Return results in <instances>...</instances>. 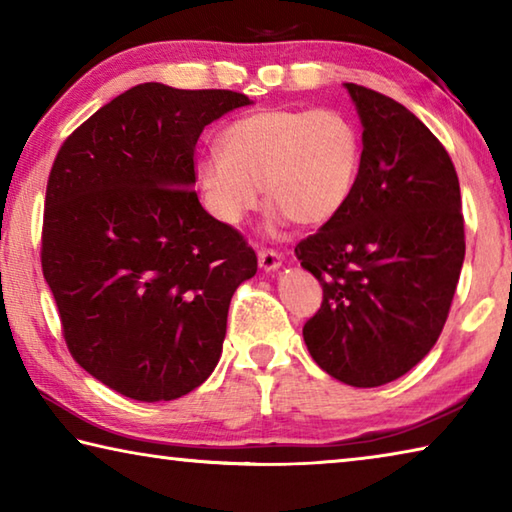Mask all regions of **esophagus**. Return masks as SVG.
Listing matches in <instances>:
<instances>
[{
  "label": "esophagus",
  "mask_w": 512,
  "mask_h": 512,
  "mask_svg": "<svg viewBox=\"0 0 512 512\" xmlns=\"http://www.w3.org/2000/svg\"><path fill=\"white\" fill-rule=\"evenodd\" d=\"M257 257H259V266H262L264 271H275L277 266H282V259H284V255L277 253L273 248H262L257 253Z\"/></svg>",
  "instance_id": "34e87169"
}]
</instances>
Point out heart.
<instances>
[{"label":"heart","instance_id":"heart-1","mask_svg":"<svg viewBox=\"0 0 512 512\" xmlns=\"http://www.w3.org/2000/svg\"><path fill=\"white\" fill-rule=\"evenodd\" d=\"M221 151L196 164L205 210L225 225H239L259 196L277 221L323 225L332 221L359 183L361 131L334 108H266L230 121Z\"/></svg>","mask_w":512,"mask_h":512}]
</instances>
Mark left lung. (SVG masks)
Listing matches in <instances>:
<instances>
[{"label":"left lung","mask_w":512,"mask_h":512,"mask_svg":"<svg viewBox=\"0 0 512 512\" xmlns=\"http://www.w3.org/2000/svg\"><path fill=\"white\" fill-rule=\"evenodd\" d=\"M363 124L359 183L343 212L296 246L323 302L302 336L327 375L388 384L436 345L465 257L454 162L402 103L345 83Z\"/></svg>","instance_id":"obj_1"}]
</instances>
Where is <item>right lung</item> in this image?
<instances>
[{
  "mask_svg": "<svg viewBox=\"0 0 512 512\" xmlns=\"http://www.w3.org/2000/svg\"><path fill=\"white\" fill-rule=\"evenodd\" d=\"M248 103L232 90L135 85L51 164L40 262L63 339L131 400H176L212 375L230 300L257 273L244 235L192 189L203 128Z\"/></svg>",
  "mask_w": 512,
  "mask_h": 512,
  "instance_id": "obj_1",
  "label": "right lung"
}]
</instances>
